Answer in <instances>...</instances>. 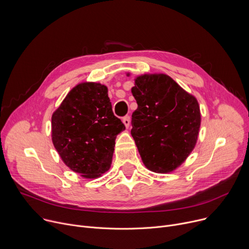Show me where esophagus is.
Instances as JSON below:
<instances>
[{"mask_svg": "<svg viewBox=\"0 0 249 249\" xmlns=\"http://www.w3.org/2000/svg\"><path fill=\"white\" fill-rule=\"evenodd\" d=\"M122 121H123V123H124V125L126 126V128H129V126H130V116H125L123 119H122Z\"/></svg>", "mask_w": 249, "mask_h": 249, "instance_id": "1", "label": "esophagus"}]
</instances>
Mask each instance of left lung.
I'll use <instances>...</instances> for the list:
<instances>
[{
    "instance_id": "left-lung-1",
    "label": "left lung",
    "mask_w": 249,
    "mask_h": 249,
    "mask_svg": "<svg viewBox=\"0 0 249 249\" xmlns=\"http://www.w3.org/2000/svg\"><path fill=\"white\" fill-rule=\"evenodd\" d=\"M131 91L138 104L131 135L142 160L151 171L169 173L196 146L201 125L198 100L165 74L136 77Z\"/></svg>"
}]
</instances>
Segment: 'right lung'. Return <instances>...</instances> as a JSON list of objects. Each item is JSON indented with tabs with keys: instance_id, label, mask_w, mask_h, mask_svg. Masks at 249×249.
Returning <instances> with one entry per match:
<instances>
[{
	"instance_id": "obj_1",
	"label": "right lung",
	"mask_w": 249,
	"mask_h": 249,
	"mask_svg": "<svg viewBox=\"0 0 249 249\" xmlns=\"http://www.w3.org/2000/svg\"><path fill=\"white\" fill-rule=\"evenodd\" d=\"M124 130L107 87L93 82L71 89L51 118L52 142L63 162L90 179L110 168L116 136Z\"/></svg>"
}]
</instances>
